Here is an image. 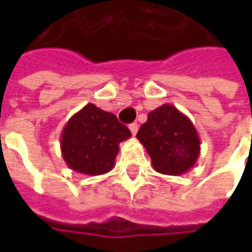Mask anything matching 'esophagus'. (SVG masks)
<instances>
[{"mask_svg": "<svg viewBox=\"0 0 252 252\" xmlns=\"http://www.w3.org/2000/svg\"><path fill=\"white\" fill-rule=\"evenodd\" d=\"M129 129H131L132 135L135 136V135H136L137 129H139V126H137L136 123H132V124H129Z\"/></svg>", "mask_w": 252, "mask_h": 252, "instance_id": "1", "label": "esophagus"}]
</instances>
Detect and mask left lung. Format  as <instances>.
<instances>
[{
	"mask_svg": "<svg viewBox=\"0 0 252 252\" xmlns=\"http://www.w3.org/2000/svg\"><path fill=\"white\" fill-rule=\"evenodd\" d=\"M136 137L151 158L155 171L181 175L200 157V136L188 116L170 104L148 113Z\"/></svg>",
	"mask_w": 252,
	"mask_h": 252,
	"instance_id": "1",
	"label": "left lung"
}]
</instances>
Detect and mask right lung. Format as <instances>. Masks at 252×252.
<instances>
[{"mask_svg": "<svg viewBox=\"0 0 252 252\" xmlns=\"http://www.w3.org/2000/svg\"><path fill=\"white\" fill-rule=\"evenodd\" d=\"M129 137L131 131L113 113L88 104L67 121L61 150L68 169L101 175L113 169L119 144Z\"/></svg>", "mask_w": 252, "mask_h": 252, "instance_id": "obj_1", "label": "right lung"}]
</instances>
